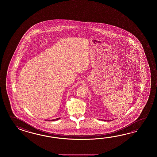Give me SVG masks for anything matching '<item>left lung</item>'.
<instances>
[{"instance_id": "left-lung-1", "label": "left lung", "mask_w": 157, "mask_h": 157, "mask_svg": "<svg viewBox=\"0 0 157 157\" xmlns=\"http://www.w3.org/2000/svg\"><path fill=\"white\" fill-rule=\"evenodd\" d=\"M105 121H106V120H105Z\"/></svg>"}]
</instances>
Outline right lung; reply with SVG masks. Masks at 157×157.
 I'll list each match as a JSON object with an SVG mask.
<instances>
[{
	"mask_svg": "<svg viewBox=\"0 0 157 157\" xmlns=\"http://www.w3.org/2000/svg\"><path fill=\"white\" fill-rule=\"evenodd\" d=\"M60 118H57V119H55V120H53L52 121H56L58 120H59Z\"/></svg>",
	"mask_w": 157,
	"mask_h": 157,
	"instance_id": "add662e5",
	"label": "right lung"
}]
</instances>
